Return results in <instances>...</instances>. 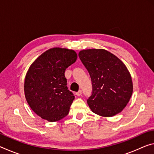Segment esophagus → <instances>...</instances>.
<instances>
[{"label":"esophagus","instance_id":"1","mask_svg":"<svg viewBox=\"0 0 154 154\" xmlns=\"http://www.w3.org/2000/svg\"><path fill=\"white\" fill-rule=\"evenodd\" d=\"M82 90H79L77 92H76V95L78 96H82Z\"/></svg>","mask_w":154,"mask_h":154}]
</instances>
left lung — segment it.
Masks as SVG:
<instances>
[{
	"instance_id": "8db88e82",
	"label": "left lung",
	"mask_w": 154,
	"mask_h": 154,
	"mask_svg": "<svg viewBox=\"0 0 154 154\" xmlns=\"http://www.w3.org/2000/svg\"><path fill=\"white\" fill-rule=\"evenodd\" d=\"M79 57L92 80V94L87 100L91 110L103 117L120 113L133 91L131 75L125 64L103 49L82 50Z\"/></svg>"
}]
</instances>
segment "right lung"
I'll use <instances>...</instances> for the list:
<instances>
[{"label": "right lung", "mask_w": 154, "mask_h": 154, "mask_svg": "<svg viewBox=\"0 0 154 154\" xmlns=\"http://www.w3.org/2000/svg\"><path fill=\"white\" fill-rule=\"evenodd\" d=\"M74 50L49 49L31 64L24 80V94L35 113L49 122L59 121L69 112L75 96L66 86V68L76 61Z\"/></svg>", "instance_id": "1"}]
</instances>
